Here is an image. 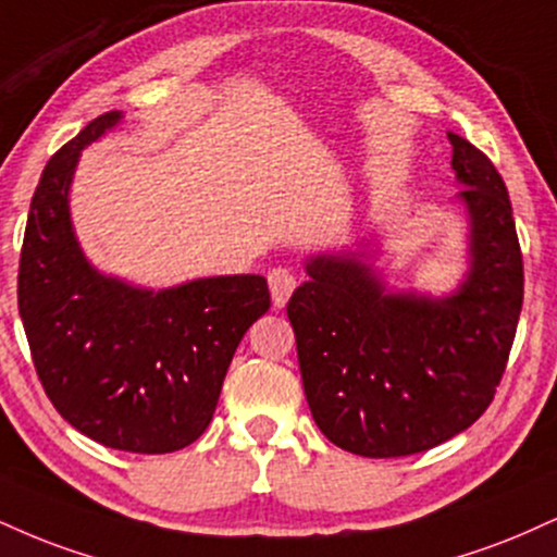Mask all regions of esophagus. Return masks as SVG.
I'll return each instance as SVG.
<instances>
[{
    "label": "esophagus",
    "instance_id": "34e87169",
    "mask_svg": "<svg viewBox=\"0 0 557 557\" xmlns=\"http://www.w3.org/2000/svg\"><path fill=\"white\" fill-rule=\"evenodd\" d=\"M267 283H270V293H272V304L277 308H283L287 304V298L293 296V290H296V274L290 270H283V267H277V270H272L267 274Z\"/></svg>",
    "mask_w": 557,
    "mask_h": 557
}]
</instances>
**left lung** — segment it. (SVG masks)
Returning a JSON list of instances; mask_svg holds the SVG:
<instances>
[{"mask_svg":"<svg viewBox=\"0 0 557 557\" xmlns=\"http://www.w3.org/2000/svg\"><path fill=\"white\" fill-rule=\"evenodd\" d=\"M470 214V270L451 296L388 293L366 251L306 261L287 319L319 431L358 457H410L491 407L511 352L524 264L511 199L491 158L448 132Z\"/></svg>","mask_w":557,"mask_h":557,"instance_id":"left-lung-1","label":"left lung"}]
</instances>
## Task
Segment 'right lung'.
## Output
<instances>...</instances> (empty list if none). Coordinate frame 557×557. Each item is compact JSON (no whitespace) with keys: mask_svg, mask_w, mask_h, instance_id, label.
<instances>
[{"mask_svg":"<svg viewBox=\"0 0 557 557\" xmlns=\"http://www.w3.org/2000/svg\"><path fill=\"white\" fill-rule=\"evenodd\" d=\"M122 122L92 119L53 156L33 194L17 306L33 366L57 412L98 444L169 454L210 425L233 352L270 311L261 274L145 290L106 277L79 249L70 186L83 147Z\"/></svg>","mask_w":557,"mask_h":557,"instance_id":"add662e5","label":"right lung"}]
</instances>
